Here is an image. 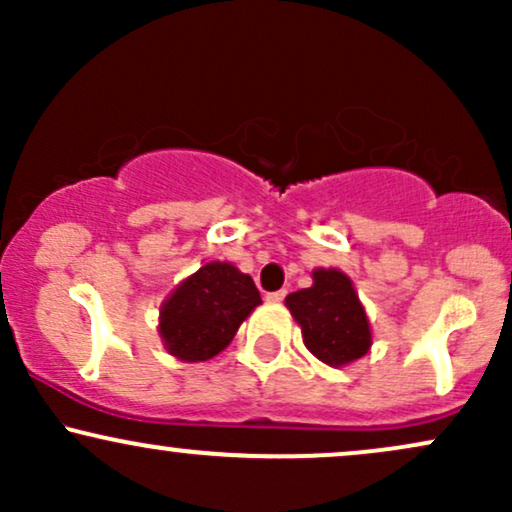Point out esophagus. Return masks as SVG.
Masks as SVG:
<instances>
[{
  "instance_id": "obj_1",
  "label": "esophagus",
  "mask_w": 512,
  "mask_h": 512,
  "mask_svg": "<svg viewBox=\"0 0 512 512\" xmlns=\"http://www.w3.org/2000/svg\"><path fill=\"white\" fill-rule=\"evenodd\" d=\"M284 298H286V289L267 293V301H269V303H281V301H284Z\"/></svg>"
}]
</instances>
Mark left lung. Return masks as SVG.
<instances>
[{
  "instance_id": "left-lung-1",
  "label": "left lung",
  "mask_w": 512,
  "mask_h": 512,
  "mask_svg": "<svg viewBox=\"0 0 512 512\" xmlns=\"http://www.w3.org/2000/svg\"><path fill=\"white\" fill-rule=\"evenodd\" d=\"M286 305L301 325L310 354L327 366H344L368 351V317L346 274L317 269L313 286L289 293Z\"/></svg>"
}]
</instances>
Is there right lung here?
<instances>
[{
  "label": "right lung",
  "instance_id": "right-lung-1",
  "mask_svg": "<svg viewBox=\"0 0 512 512\" xmlns=\"http://www.w3.org/2000/svg\"><path fill=\"white\" fill-rule=\"evenodd\" d=\"M260 303L248 274L228 262H209L163 303L158 332L180 361H207L231 344L240 322Z\"/></svg>",
  "mask_w": 512,
  "mask_h": 512
}]
</instances>
